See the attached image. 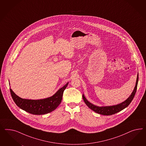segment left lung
Listing matches in <instances>:
<instances>
[{
  "instance_id": "1",
  "label": "left lung",
  "mask_w": 146,
  "mask_h": 146,
  "mask_svg": "<svg viewBox=\"0 0 146 146\" xmlns=\"http://www.w3.org/2000/svg\"><path fill=\"white\" fill-rule=\"evenodd\" d=\"M139 80V75L137 74V79L135 86L134 89V90L132 93L131 94V96L128 97V98L124 102H122L121 103L119 104L116 106H94L93 104L90 103V102L87 101V100L85 98L84 95H82V98L86 104L88 106L89 108L92 109V110L95 111L97 113H99L100 115H113L120 111L124 109L125 108L129 106V104L131 103V102L132 101L133 99L135 96V94L136 93V91L137 89V83Z\"/></svg>"
}]
</instances>
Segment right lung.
<instances>
[{
    "label": "right lung",
    "instance_id": "obj_1",
    "mask_svg": "<svg viewBox=\"0 0 146 146\" xmlns=\"http://www.w3.org/2000/svg\"><path fill=\"white\" fill-rule=\"evenodd\" d=\"M67 82L51 97L38 100L23 99L17 96L11 89L10 92L14 102L22 110L33 115H44L54 110L62 102L64 91L68 85Z\"/></svg>",
    "mask_w": 146,
    "mask_h": 146
}]
</instances>
